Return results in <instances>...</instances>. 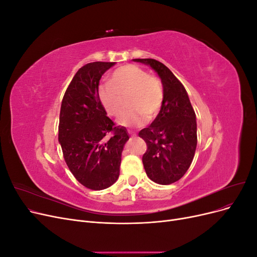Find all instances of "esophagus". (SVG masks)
<instances>
[{
    "label": "esophagus",
    "mask_w": 257,
    "mask_h": 257,
    "mask_svg": "<svg viewBox=\"0 0 257 257\" xmlns=\"http://www.w3.org/2000/svg\"><path fill=\"white\" fill-rule=\"evenodd\" d=\"M128 134H130L131 136H135V133H134V132H132V131H128Z\"/></svg>",
    "instance_id": "esophagus-1"
}]
</instances>
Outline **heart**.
Returning a JSON list of instances; mask_svg holds the SVG:
<instances>
[{"mask_svg": "<svg viewBox=\"0 0 257 257\" xmlns=\"http://www.w3.org/2000/svg\"><path fill=\"white\" fill-rule=\"evenodd\" d=\"M126 99L128 110L118 122L123 126H142L148 119L157 116L164 102V90L161 81L135 64L123 65L111 74L109 82L100 84L98 98L108 114L118 116L122 111V96Z\"/></svg>", "mask_w": 257, "mask_h": 257, "instance_id": "heart-1", "label": "heart"}]
</instances>
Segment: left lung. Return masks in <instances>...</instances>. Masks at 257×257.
<instances>
[{
  "label": "left lung",
  "mask_w": 257,
  "mask_h": 257,
  "mask_svg": "<svg viewBox=\"0 0 257 257\" xmlns=\"http://www.w3.org/2000/svg\"><path fill=\"white\" fill-rule=\"evenodd\" d=\"M150 66L161 78L164 102L157 118L139 132L147 144L143 157L147 176L158 184H170L188 172L197 146L196 114L188 92L170 69L154 59H134Z\"/></svg>",
  "instance_id": "left-lung-1"
}]
</instances>
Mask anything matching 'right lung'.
<instances>
[{
	"instance_id": "add662e5",
	"label": "right lung",
	"mask_w": 257,
	"mask_h": 257,
	"mask_svg": "<svg viewBox=\"0 0 257 257\" xmlns=\"http://www.w3.org/2000/svg\"><path fill=\"white\" fill-rule=\"evenodd\" d=\"M115 62H92L74 76L62 100L59 143L74 177L85 188L100 191L109 188L120 175L121 155L128 133L114 126L98 98L102 76ZM110 131L109 141L104 136Z\"/></svg>"
}]
</instances>
